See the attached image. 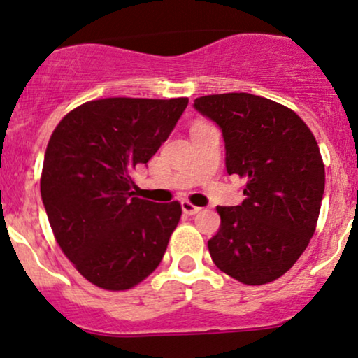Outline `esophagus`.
<instances>
[{"instance_id":"34e87169","label":"esophagus","mask_w":358,"mask_h":358,"mask_svg":"<svg viewBox=\"0 0 358 358\" xmlns=\"http://www.w3.org/2000/svg\"><path fill=\"white\" fill-rule=\"evenodd\" d=\"M180 206H182V211H184V214H187V216H194V214L201 211V208H197V206L189 203V201H182Z\"/></svg>"}]
</instances>
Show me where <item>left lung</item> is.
Listing matches in <instances>:
<instances>
[{"label": "left lung", "mask_w": 358, "mask_h": 358, "mask_svg": "<svg viewBox=\"0 0 358 358\" xmlns=\"http://www.w3.org/2000/svg\"><path fill=\"white\" fill-rule=\"evenodd\" d=\"M194 108L216 122L226 171L246 180L239 206H217L208 241L214 264L245 285L285 275L308 246L325 191V166L312 130L295 112L251 94L206 95Z\"/></svg>", "instance_id": "1"}]
</instances>
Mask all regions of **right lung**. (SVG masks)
<instances>
[{
  "label": "right lung",
  "instance_id": "1",
  "mask_svg": "<svg viewBox=\"0 0 358 358\" xmlns=\"http://www.w3.org/2000/svg\"><path fill=\"white\" fill-rule=\"evenodd\" d=\"M187 99L92 100L46 145L40 191L55 239L95 287L129 289L161 263L180 204L134 196L132 172L167 141Z\"/></svg>",
  "mask_w": 358,
  "mask_h": 358
}]
</instances>
